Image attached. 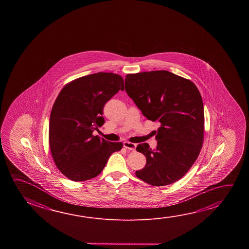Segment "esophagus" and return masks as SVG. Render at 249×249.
Instances as JSON below:
<instances>
[{"label": "esophagus", "instance_id": "obj_1", "mask_svg": "<svg viewBox=\"0 0 249 249\" xmlns=\"http://www.w3.org/2000/svg\"><path fill=\"white\" fill-rule=\"evenodd\" d=\"M123 146L126 149H129V150L134 151L136 148V144L135 143L129 142H123Z\"/></svg>", "mask_w": 249, "mask_h": 249}]
</instances>
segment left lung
<instances>
[{
	"label": "left lung",
	"mask_w": 249,
	"mask_h": 249,
	"mask_svg": "<svg viewBox=\"0 0 249 249\" xmlns=\"http://www.w3.org/2000/svg\"><path fill=\"white\" fill-rule=\"evenodd\" d=\"M125 90L143 115L160 123L157 147L139 144L147 163L139 179L160 187L182 178L198 158L203 143L204 107L196 86L166 70L129 73Z\"/></svg>",
	"instance_id": "8db88e82"
}]
</instances>
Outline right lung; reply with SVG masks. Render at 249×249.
Masks as SVG:
<instances>
[{
	"mask_svg": "<svg viewBox=\"0 0 249 249\" xmlns=\"http://www.w3.org/2000/svg\"><path fill=\"white\" fill-rule=\"evenodd\" d=\"M119 90H124L121 75L100 72L70 82L58 94L49 118V147L58 169L71 180L96 177L123 148V142L93 135L105 123L103 107Z\"/></svg>",
	"mask_w": 249,
	"mask_h": 249,
	"instance_id": "obj_1",
	"label": "right lung"
}]
</instances>
